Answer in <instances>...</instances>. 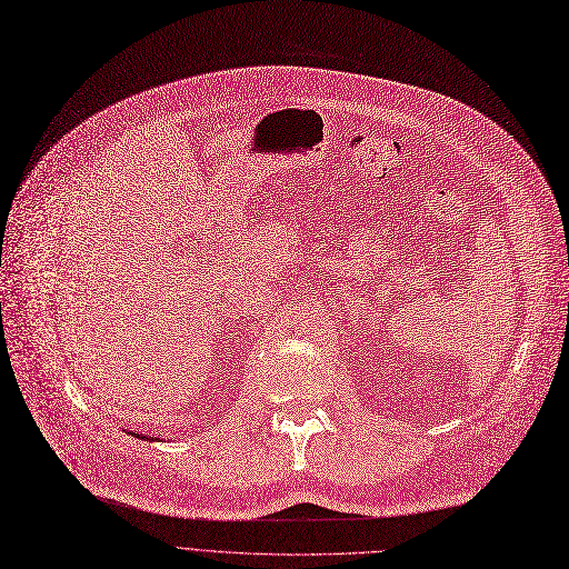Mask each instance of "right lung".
Listing matches in <instances>:
<instances>
[{
    "mask_svg": "<svg viewBox=\"0 0 569 569\" xmlns=\"http://www.w3.org/2000/svg\"><path fill=\"white\" fill-rule=\"evenodd\" d=\"M134 435H139V432H134ZM141 437H146V435H141ZM146 440H148V437H146ZM152 440H154V437H152Z\"/></svg>",
    "mask_w": 569,
    "mask_h": 569,
    "instance_id": "add662e5",
    "label": "right lung"
}]
</instances>
